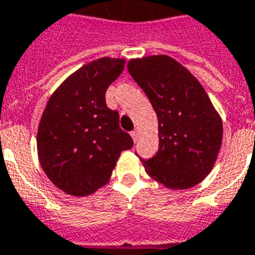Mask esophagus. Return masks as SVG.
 <instances>
[{
	"label": "esophagus",
	"instance_id": "esophagus-1",
	"mask_svg": "<svg viewBox=\"0 0 255 255\" xmlns=\"http://www.w3.org/2000/svg\"><path fill=\"white\" fill-rule=\"evenodd\" d=\"M130 135H131V138H133V141L135 142V141L138 140V130L134 129L133 131H131V133H130Z\"/></svg>",
	"mask_w": 255,
	"mask_h": 255
}]
</instances>
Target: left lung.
<instances>
[{"mask_svg":"<svg viewBox=\"0 0 255 255\" xmlns=\"http://www.w3.org/2000/svg\"><path fill=\"white\" fill-rule=\"evenodd\" d=\"M130 76L145 92L159 122V149L141 159L146 174L170 189H189L215 166L223 122L200 81L168 55L130 59Z\"/></svg>","mask_w":255,"mask_h":255,"instance_id":"8db88e82","label":"left lung"}]
</instances>
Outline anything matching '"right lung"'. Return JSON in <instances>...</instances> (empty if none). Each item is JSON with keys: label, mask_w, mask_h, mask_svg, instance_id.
Here are the masks:
<instances>
[{"label": "right lung", "mask_w": 255, "mask_h": 255, "mask_svg": "<svg viewBox=\"0 0 255 255\" xmlns=\"http://www.w3.org/2000/svg\"><path fill=\"white\" fill-rule=\"evenodd\" d=\"M125 59L103 58L81 66L65 80L40 118V166L59 190L92 194L109 182L122 150L133 140L120 128V114L106 105V91L120 77Z\"/></svg>", "instance_id": "obj_1"}]
</instances>
